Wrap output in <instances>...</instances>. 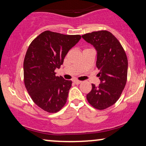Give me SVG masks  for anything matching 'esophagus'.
<instances>
[{"mask_svg": "<svg viewBox=\"0 0 146 146\" xmlns=\"http://www.w3.org/2000/svg\"><path fill=\"white\" fill-rule=\"evenodd\" d=\"M73 82H74L75 84H81L82 82L79 81V80H73Z\"/></svg>", "mask_w": 146, "mask_h": 146, "instance_id": "34e87169", "label": "esophagus"}]
</instances>
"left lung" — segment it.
Returning a JSON list of instances; mask_svg holds the SVG:
<instances>
[{
	"label": "left lung",
	"mask_w": 146,
	"mask_h": 146,
	"mask_svg": "<svg viewBox=\"0 0 146 146\" xmlns=\"http://www.w3.org/2000/svg\"><path fill=\"white\" fill-rule=\"evenodd\" d=\"M97 51L96 66L100 80L99 86L92 84L86 95L91 106L98 110L111 106L119 98L125 86L128 59L118 40L108 31H93L82 36Z\"/></svg>",
	"instance_id": "left-lung-1"
}]
</instances>
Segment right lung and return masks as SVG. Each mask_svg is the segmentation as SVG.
I'll return each instance as SVG.
<instances>
[{
    "instance_id": "1",
    "label": "right lung",
    "mask_w": 146,
    "mask_h": 146,
    "mask_svg": "<svg viewBox=\"0 0 146 146\" xmlns=\"http://www.w3.org/2000/svg\"><path fill=\"white\" fill-rule=\"evenodd\" d=\"M81 39L80 35H64L45 31L30 44L25 55V85L34 103L48 113H56L65 105L71 80L56 76L71 48Z\"/></svg>"
}]
</instances>
